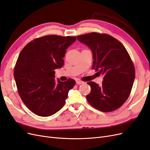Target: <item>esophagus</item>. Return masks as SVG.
Instances as JSON below:
<instances>
[{
    "mask_svg": "<svg viewBox=\"0 0 150 150\" xmlns=\"http://www.w3.org/2000/svg\"><path fill=\"white\" fill-rule=\"evenodd\" d=\"M76 83L78 84H79V85H80V84H84V82H83V81H76Z\"/></svg>",
    "mask_w": 150,
    "mask_h": 150,
    "instance_id": "34e87169",
    "label": "esophagus"
}]
</instances>
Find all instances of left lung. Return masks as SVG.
Returning <instances> with one entry per match:
<instances>
[{"label": "left lung", "instance_id": "1", "mask_svg": "<svg viewBox=\"0 0 150 150\" xmlns=\"http://www.w3.org/2000/svg\"><path fill=\"white\" fill-rule=\"evenodd\" d=\"M93 54L92 68L104 75L102 85L88 82L91 91L86 96L88 103L103 112L120 108L128 98L135 78L134 64L126 48L119 40L105 34L91 33L78 35Z\"/></svg>", "mask_w": 150, "mask_h": 150}]
</instances>
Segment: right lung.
Instances as JSON below:
<instances>
[{"label":"right lung","mask_w":150,"mask_h":150,"mask_svg":"<svg viewBox=\"0 0 150 150\" xmlns=\"http://www.w3.org/2000/svg\"><path fill=\"white\" fill-rule=\"evenodd\" d=\"M76 40V36H43L28 43L19 54L13 76L21 99L34 114L50 116L64 106L76 81L56 82L54 70L64 66L66 49Z\"/></svg>","instance_id":"right-lung-1"}]
</instances>
